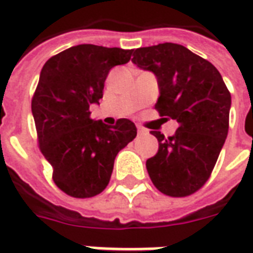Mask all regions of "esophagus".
Masks as SVG:
<instances>
[{"mask_svg":"<svg viewBox=\"0 0 253 253\" xmlns=\"http://www.w3.org/2000/svg\"><path fill=\"white\" fill-rule=\"evenodd\" d=\"M137 133H139V135H144V133H147V129H144L140 125H137Z\"/></svg>","mask_w":253,"mask_h":253,"instance_id":"34e87169","label":"esophagus"}]
</instances>
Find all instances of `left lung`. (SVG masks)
I'll return each instance as SVG.
<instances>
[{
	"mask_svg": "<svg viewBox=\"0 0 253 253\" xmlns=\"http://www.w3.org/2000/svg\"><path fill=\"white\" fill-rule=\"evenodd\" d=\"M132 62L158 80L155 109L178 123L175 133L158 130V152L146 168L155 188L168 196H189L206 184L229 130L232 96L215 66L187 47L159 43L133 50Z\"/></svg>",
	"mask_w": 253,
	"mask_h": 253,
	"instance_id": "left-lung-1",
	"label": "left lung"
}]
</instances>
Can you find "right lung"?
Returning a JSON list of instances; mask_svg holds the SVG:
<instances>
[{"instance_id": "right-lung-1", "label": "right lung", "mask_w": 253, "mask_h": 253, "mask_svg": "<svg viewBox=\"0 0 253 253\" xmlns=\"http://www.w3.org/2000/svg\"><path fill=\"white\" fill-rule=\"evenodd\" d=\"M130 55L132 50L78 44L53 55L41 71L31 102L39 148L53 168L55 185L72 198L99 195L118 151L136 137L128 118L106 125L89 117L110 69Z\"/></svg>"}]
</instances>
